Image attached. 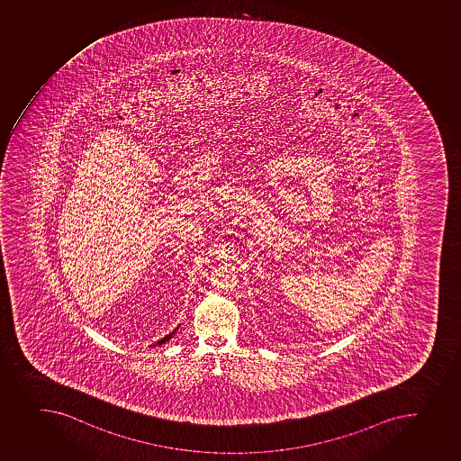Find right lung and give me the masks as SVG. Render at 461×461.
I'll list each match as a JSON object with an SVG mask.
<instances>
[{"mask_svg":"<svg viewBox=\"0 0 461 461\" xmlns=\"http://www.w3.org/2000/svg\"><path fill=\"white\" fill-rule=\"evenodd\" d=\"M176 330H178V328H176ZM176 330H175V331H176ZM175 331L170 332L169 336L163 337V339H161V340L157 341L156 345L154 346H160L163 345V343H166V341H169L170 339H172V336H174Z\"/></svg>","mask_w":461,"mask_h":461,"instance_id":"1","label":"right lung"}]
</instances>
